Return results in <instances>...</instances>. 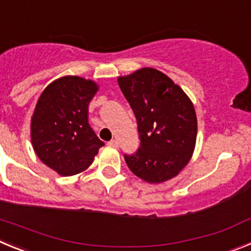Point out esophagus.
I'll use <instances>...</instances> for the list:
<instances>
[{"mask_svg": "<svg viewBox=\"0 0 251 251\" xmlns=\"http://www.w3.org/2000/svg\"><path fill=\"white\" fill-rule=\"evenodd\" d=\"M108 145H109V146H110V147L118 148L119 143H118V141H117V139H112V141H110V142H108Z\"/></svg>", "mask_w": 251, "mask_h": 251, "instance_id": "obj_1", "label": "esophagus"}]
</instances>
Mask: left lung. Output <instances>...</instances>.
Listing matches in <instances>:
<instances>
[{
	"label": "left lung",
	"mask_w": 251,
	"mask_h": 251,
	"mask_svg": "<svg viewBox=\"0 0 251 251\" xmlns=\"http://www.w3.org/2000/svg\"><path fill=\"white\" fill-rule=\"evenodd\" d=\"M136 115L141 147L124 156L133 174L148 183L174 178L194 154L197 118L194 103L181 86L153 68L118 77Z\"/></svg>",
	"instance_id": "left-lung-1"
}]
</instances>
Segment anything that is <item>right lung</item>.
<instances>
[{"label": "right lung", "mask_w": 251, "mask_h": 251, "mask_svg": "<svg viewBox=\"0 0 251 251\" xmlns=\"http://www.w3.org/2000/svg\"><path fill=\"white\" fill-rule=\"evenodd\" d=\"M99 86L90 79L66 75L46 86L31 117V143L36 156L61 176L89 167L104 142L88 121Z\"/></svg>", "instance_id": "obj_1"}]
</instances>
